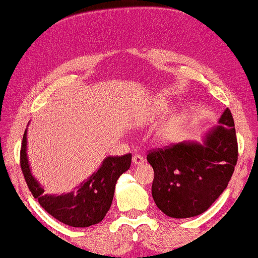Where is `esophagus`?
Instances as JSON below:
<instances>
[{"instance_id": "1", "label": "esophagus", "mask_w": 258, "mask_h": 258, "mask_svg": "<svg viewBox=\"0 0 258 258\" xmlns=\"http://www.w3.org/2000/svg\"><path fill=\"white\" fill-rule=\"evenodd\" d=\"M144 161H146V160H144V158L142 155H135L132 158V162L135 165H142Z\"/></svg>"}]
</instances>
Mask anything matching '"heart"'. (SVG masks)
<instances>
[{"mask_svg": "<svg viewBox=\"0 0 258 258\" xmlns=\"http://www.w3.org/2000/svg\"><path fill=\"white\" fill-rule=\"evenodd\" d=\"M183 127V120L182 119H174L173 121H171L170 123H167L161 131L159 132V139L162 142H167L173 139L174 137L178 136V133L180 132Z\"/></svg>", "mask_w": 258, "mask_h": 258, "instance_id": "heart-1", "label": "heart"}]
</instances>
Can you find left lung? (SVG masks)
Listing matches in <instances>:
<instances>
[{"mask_svg":"<svg viewBox=\"0 0 258 258\" xmlns=\"http://www.w3.org/2000/svg\"><path fill=\"white\" fill-rule=\"evenodd\" d=\"M147 160L154 170L156 206L172 218L201 215L227 188L238 161L232 112L227 108L201 142H180L150 152Z\"/></svg>","mask_w":258,"mask_h":258,"instance_id":"obj_1","label":"left lung"}]
</instances>
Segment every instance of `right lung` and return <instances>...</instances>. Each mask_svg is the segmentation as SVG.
<instances>
[{
  "mask_svg": "<svg viewBox=\"0 0 258 258\" xmlns=\"http://www.w3.org/2000/svg\"><path fill=\"white\" fill-rule=\"evenodd\" d=\"M28 128L23 136L20 166L29 189L40 205L55 220L70 227L86 228L99 223L110 209L117 179L131 166V154L108 156L99 168L74 188L70 193L46 194L43 186L31 172L26 149Z\"/></svg>",
  "mask_w": 258,
  "mask_h": 258,
  "instance_id": "right-lung-1",
  "label": "right lung"
}]
</instances>
